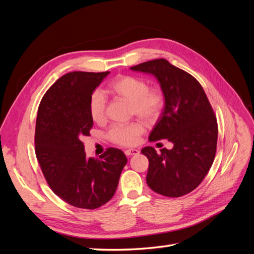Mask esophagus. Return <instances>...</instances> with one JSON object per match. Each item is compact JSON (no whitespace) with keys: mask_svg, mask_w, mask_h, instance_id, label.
<instances>
[{"mask_svg":"<svg viewBox=\"0 0 254 254\" xmlns=\"http://www.w3.org/2000/svg\"><path fill=\"white\" fill-rule=\"evenodd\" d=\"M140 153L139 149H135V148H131V149H126L125 150V155L126 156H136Z\"/></svg>","mask_w":254,"mask_h":254,"instance_id":"34e87169","label":"esophagus"}]
</instances>
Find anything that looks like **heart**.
I'll return each instance as SVG.
<instances>
[{
    "label": "heart",
    "instance_id": "obj_1",
    "mask_svg": "<svg viewBox=\"0 0 254 254\" xmlns=\"http://www.w3.org/2000/svg\"><path fill=\"white\" fill-rule=\"evenodd\" d=\"M113 94L131 103V113L146 123L156 122L165 106V95L160 88H149L147 80L136 76L122 75L109 83ZM108 101L101 90H94L89 97L88 109L91 119L102 123L107 118ZM145 129L140 122L118 123L110 127L108 137L115 144L132 146L139 143Z\"/></svg>",
    "mask_w": 254,
    "mask_h": 254
}]
</instances>
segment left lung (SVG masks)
I'll list each match as a JSON object with an SVG mask.
<instances>
[{"mask_svg":"<svg viewBox=\"0 0 254 254\" xmlns=\"http://www.w3.org/2000/svg\"><path fill=\"white\" fill-rule=\"evenodd\" d=\"M130 68L155 75L165 95L164 110L149 141L167 139L174 144L159 153L150 146L141 150L149 161L146 182L160 195H187L202 182L215 159L218 126L212 106L199 81L166 59Z\"/></svg>","mask_w":254,"mask_h":254,"instance_id":"left-lung-1","label":"left lung"}]
</instances>
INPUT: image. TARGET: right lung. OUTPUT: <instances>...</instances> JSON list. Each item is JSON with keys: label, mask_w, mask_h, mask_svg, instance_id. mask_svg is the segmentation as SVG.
Wrapping results in <instances>:
<instances>
[{"label": "right lung", "mask_w": 254, "mask_h": 254, "mask_svg": "<svg viewBox=\"0 0 254 254\" xmlns=\"http://www.w3.org/2000/svg\"><path fill=\"white\" fill-rule=\"evenodd\" d=\"M110 72H70L47 91L38 108L35 150L45 180L66 203L93 210L117 190L127 163L121 149L109 147L99 158H89L81 137L93 126L89 97Z\"/></svg>", "instance_id": "obj_1"}]
</instances>
